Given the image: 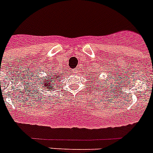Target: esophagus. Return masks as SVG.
<instances>
[{
    "instance_id": "1",
    "label": "esophagus",
    "mask_w": 153,
    "mask_h": 153,
    "mask_svg": "<svg viewBox=\"0 0 153 153\" xmlns=\"http://www.w3.org/2000/svg\"><path fill=\"white\" fill-rule=\"evenodd\" d=\"M74 74H78L79 73V69L76 68L75 70H74Z\"/></svg>"
}]
</instances>
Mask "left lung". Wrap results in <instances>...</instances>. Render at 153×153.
Instances as JSON below:
<instances>
[{"label": "left lung", "instance_id": "obj_1", "mask_svg": "<svg viewBox=\"0 0 153 153\" xmlns=\"http://www.w3.org/2000/svg\"><path fill=\"white\" fill-rule=\"evenodd\" d=\"M90 78H91V77H90ZM105 86V85H103V86Z\"/></svg>", "mask_w": 153, "mask_h": 153}]
</instances>
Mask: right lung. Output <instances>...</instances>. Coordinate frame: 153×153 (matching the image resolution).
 <instances>
[{"mask_svg":"<svg viewBox=\"0 0 153 153\" xmlns=\"http://www.w3.org/2000/svg\"><path fill=\"white\" fill-rule=\"evenodd\" d=\"M47 75L43 76L40 80V86H41L43 88H45L47 91L51 92V90L57 87L58 86H56V81L59 80L60 78L61 77V76L64 75V74H60L53 70H51L50 71H48V73L47 72ZM49 75L51 76V78L48 79Z\"/></svg>","mask_w":153,"mask_h":153,"instance_id":"1","label":"right lung"}]
</instances>
